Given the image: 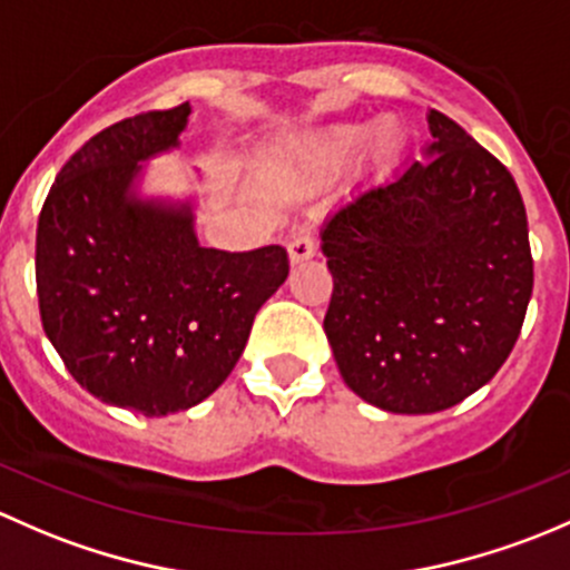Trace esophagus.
<instances>
[{"mask_svg": "<svg viewBox=\"0 0 570 570\" xmlns=\"http://www.w3.org/2000/svg\"><path fill=\"white\" fill-rule=\"evenodd\" d=\"M309 257H315V242L309 236L293 238L287 244V261H291V266H298V263L309 261Z\"/></svg>", "mask_w": 570, "mask_h": 570, "instance_id": "esophagus-1", "label": "esophagus"}]
</instances>
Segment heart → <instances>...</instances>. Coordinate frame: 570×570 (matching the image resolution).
<instances>
[{
	"label": "heart",
	"instance_id": "heart-1",
	"mask_svg": "<svg viewBox=\"0 0 570 570\" xmlns=\"http://www.w3.org/2000/svg\"><path fill=\"white\" fill-rule=\"evenodd\" d=\"M403 128L395 115H384L365 126V122H332V126L313 128L279 150L277 167L285 178L298 184H324L334 178L356 150L365 145L367 161H390L401 150Z\"/></svg>",
	"mask_w": 570,
	"mask_h": 570
}]
</instances>
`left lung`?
Listing matches in <instances>:
<instances>
[{"instance_id": "8db88e82", "label": "left lung", "mask_w": 570, "mask_h": 570, "mask_svg": "<svg viewBox=\"0 0 570 570\" xmlns=\"http://www.w3.org/2000/svg\"><path fill=\"white\" fill-rule=\"evenodd\" d=\"M422 161L356 189L321 227L324 332L345 384L392 414H433L489 384L532 296L513 175L442 111Z\"/></svg>"}]
</instances>
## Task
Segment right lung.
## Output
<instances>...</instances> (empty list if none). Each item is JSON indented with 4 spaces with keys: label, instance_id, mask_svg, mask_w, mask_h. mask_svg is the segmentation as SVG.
Returning <instances> with one entry per match:
<instances>
[{
    "label": "right lung",
    "instance_id": "add662e5",
    "mask_svg": "<svg viewBox=\"0 0 570 570\" xmlns=\"http://www.w3.org/2000/svg\"><path fill=\"white\" fill-rule=\"evenodd\" d=\"M191 107L128 117L68 158L38 219L40 321L68 373L109 406L164 416L203 403L242 360L287 252L199 244L197 195H148ZM203 178V175H197Z\"/></svg>",
    "mask_w": 570,
    "mask_h": 570
}]
</instances>
